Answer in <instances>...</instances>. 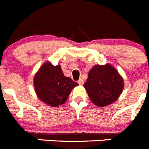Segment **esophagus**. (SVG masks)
Wrapping results in <instances>:
<instances>
[{"mask_svg":"<svg viewBox=\"0 0 149 149\" xmlns=\"http://www.w3.org/2000/svg\"><path fill=\"white\" fill-rule=\"evenodd\" d=\"M78 83H79L80 85H82V84H84V81H83V79H79V81H78Z\"/></svg>","mask_w":149,"mask_h":149,"instance_id":"34e87169","label":"esophagus"}]
</instances>
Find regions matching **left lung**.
Listing matches in <instances>:
<instances>
[{
	"label": "left lung",
	"mask_w": 149,
	"mask_h": 149,
	"mask_svg": "<svg viewBox=\"0 0 149 149\" xmlns=\"http://www.w3.org/2000/svg\"><path fill=\"white\" fill-rule=\"evenodd\" d=\"M123 86L122 76L109 64L95 65L89 72L84 84L92 102L99 107H104L118 100Z\"/></svg>",
	"instance_id": "obj_1"
}]
</instances>
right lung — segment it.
Segmentation results:
<instances>
[{"label":"right lung","mask_w":149,"mask_h":149,"mask_svg":"<svg viewBox=\"0 0 149 149\" xmlns=\"http://www.w3.org/2000/svg\"><path fill=\"white\" fill-rule=\"evenodd\" d=\"M79 84L64 76L61 66L51 62L43 64L34 78V86L37 97L53 107L62 105L71 90Z\"/></svg>","instance_id":"obj_1"}]
</instances>
